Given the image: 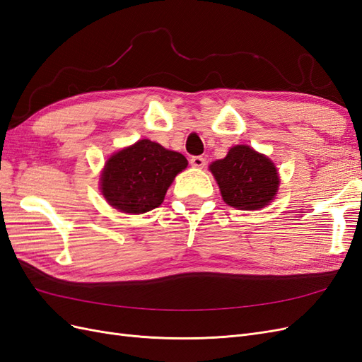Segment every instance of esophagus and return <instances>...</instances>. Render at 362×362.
<instances>
[{"instance_id":"1","label":"esophagus","mask_w":362,"mask_h":362,"mask_svg":"<svg viewBox=\"0 0 362 362\" xmlns=\"http://www.w3.org/2000/svg\"><path fill=\"white\" fill-rule=\"evenodd\" d=\"M205 163H206V160H205L204 157H201V156H194V157H192V158H190V164H192L193 168L202 169V168L205 166Z\"/></svg>"}]
</instances>
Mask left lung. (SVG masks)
<instances>
[{"label": "left lung", "mask_w": 362, "mask_h": 362, "mask_svg": "<svg viewBox=\"0 0 362 362\" xmlns=\"http://www.w3.org/2000/svg\"><path fill=\"white\" fill-rule=\"evenodd\" d=\"M223 201L237 210H259L276 196L279 175L273 161L247 145H237L210 164Z\"/></svg>", "instance_id": "obj_1"}]
</instances>
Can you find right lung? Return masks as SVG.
<instances>
[{
    "instance_id": "add662e5",
    "label": "right lung",
    "mask_w": 362,
    "mask_h": 362,
    "mask_svg": "<svg viewBox=\"0 0 362 362\" xmlns=\"http://www.w3.org/2000/svg\"><path fill=\"white\" fill-rule=\"evenodd\" d=\"M187 158L148 139L120 149L107 160L101 173V193L116 210L141 214L164 201L168 189Z\"/></svg>"
}]
</instances>
